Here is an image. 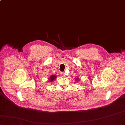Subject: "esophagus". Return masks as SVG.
Masks as SVG:
<instances>
[{"instance_id":"34e87169","label":"esophagus","mask_w":125,"mask_h":125,"mask_svg":"<svg viewBox=\"0 0 125 125\" xmlns=\"http://www.w3.org/2000/svg\"><path fill=\"white\" fill-rule=\"evenodd\" d=\"M61 75L63 76V77H65V73H64V72H62V73H61Z\"/></svg>"}]
</instances>
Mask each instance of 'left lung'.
Instances as JSON below:
<instances>
[{"instance_id": "8db88e82", "label": "left lung", "mask_w": 125, "mask_h": 125, "mask_svg": "<svg viewBox=\"0 0 125 125\" xmlns=\"http://www.w3.org/2000/svg\"><path fill=\"white\" fill-rule=\"evenodd\" d=\"M76 78V79H78V78Z\"/></svg>"}]
</instances>
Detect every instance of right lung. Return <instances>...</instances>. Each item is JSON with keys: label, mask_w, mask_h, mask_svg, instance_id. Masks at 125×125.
<instances>
[{"label": "right lung", "mask_w": 125, "mask_h": 125, "mask_svg": "<svg viewBox=\"0 0 125 125\" xmlns=\"http://www.w3.org/2000/svg\"><path fill=\"white\" fill-rule=\"evenodd\" d=\"M57 76H56L55 75H51L50 76V78H49V82H53L54 80H55V79L57 78Z\"/></svg>", "instance_id": "add662e5"}]
</instances>
